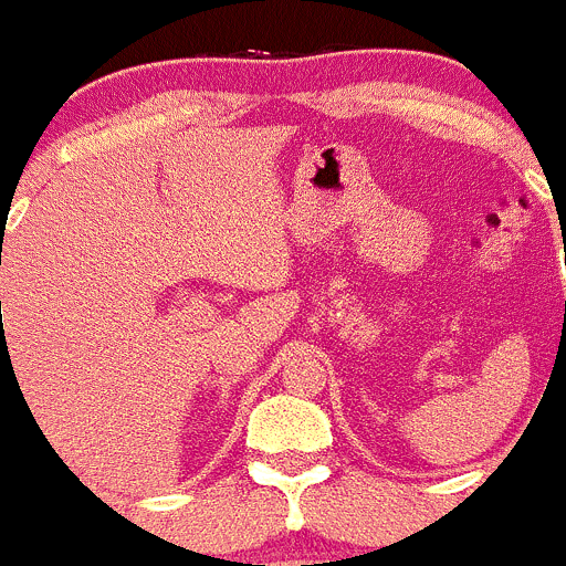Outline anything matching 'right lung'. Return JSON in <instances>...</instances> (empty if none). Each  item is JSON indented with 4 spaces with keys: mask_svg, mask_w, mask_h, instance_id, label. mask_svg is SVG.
Returning a JSON list of instances; mask_svg holds the SVG:
<instances>
[{
    "mask_svg": "<svg viewBox=\"0 0 566 566\" xmlns=\"http://www.w3.org/2000/svg\"><path fill=\"white\" fill-rule=\"evenodd\" d=\"M0 305H2V302H0Z\"/></svg>",
    "mask_w": 566,
    "mask_h": 566,
    "instance_id": "right-lung-1",
    "label": "right lung"
}]
</instances>
